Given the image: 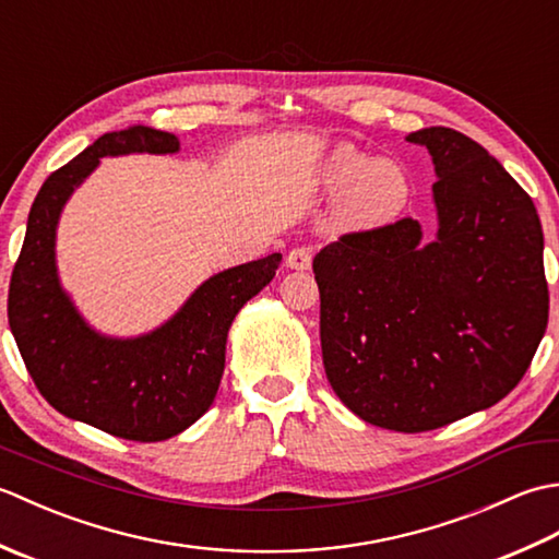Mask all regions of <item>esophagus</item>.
<instances>
[{"label":"esophagus","instance_id":"esophagus-1","mask_svg":"<svg viewBox=\"0 0 559 559\" xmlns=\"http://www.w3.org/2000/svg\"><path fill=\"white\" fill-rule=\"evenodd\" d=\"M312 257H314L312 247H295V249H290L288 257H286V266L305 271V269H310Z\"/></svg>","mask_w":559,"mask_h":559}]
</instances>
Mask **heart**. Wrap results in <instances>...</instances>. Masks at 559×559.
<instances>
[{
  "label": "heart",
  "mask_w": 559,
  "mask_h": 559,
  "mask_svg": "<svg viewBox=\"0 0 559 559\" xmlns=\"http://www.w3.org/2000/svg\"><path fill=\"white\" fill-rule=\"evenodd\" d=\"M324 185L331 192H346L341 218L350 228H379L391 223L411 197L408 175L401 165L372 160L353 146L331 153L324 165Z\"/></svg>",
  "instance_id": "1"
}]
</instances>
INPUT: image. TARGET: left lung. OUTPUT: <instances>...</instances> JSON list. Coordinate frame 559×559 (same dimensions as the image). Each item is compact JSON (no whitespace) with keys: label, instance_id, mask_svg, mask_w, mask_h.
Masks as SVG:
<instances>
[{"label":"left lung","instance_id":"8db88e82","mask_svg":"<svg viewBox=\"0 0 559 559\" xmlns=\"http://www.w3.org/2000/svg\"><path fill=\"white\" fill-rule=\"evenodd\" d=\"M430 151L439 228L418 221L341 235L314 257L331 389L365 423L427 432L512 391L548 326L543 228L500 160L449 127Z\"/></svg>","mask_w":559,"mask_h":559}]
</instances>
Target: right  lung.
I'll use <instances>...</instances> for the list:
<instances>
[{
  "instance_id": "add662e5",
  "label": "right lung",
  "mask_w": 559,
  "mask_h": 559,
  "mask_svg": "<svg viewBox=\"0 0 559 559\" xmlns=\"http://www.w3.org/2000/svg\"><path fill=\"white\" fill-rule=\"evenodd\" d=\"M177 151L175 134L136 124L103 134L55 170L33 201L9 283L11 334L43 399L71 420L132 442L170 439L211 408L233 319L269 286L281 264L276 252L216 273L168 322L144 336L110 338L86 324L59 286V213L100 158Z\"/></svg>"
}]
</instances>
